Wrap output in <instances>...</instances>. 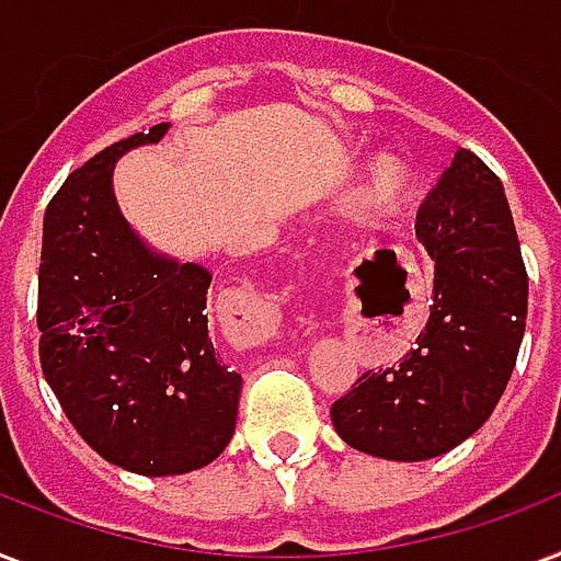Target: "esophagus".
I'll return each instance as SVG.
<instances>
[{
  "mask_svg": "<svg viewBox=\"0 0 561 561\" xmlns=\"http://www.w3.org/2000/svg\"><path fill=\"white\" fill-rule=\"evenodd\" d=\"M221 328L240 345H263V342L275 340L277 328H280V310L275 301L263 293L242 295L240 301L221 310Z\"/></svg>",
  "mask_w": 561,
  "mask_h": 561,
  "instance_id": "34e87169",
  "label": "esophagus"
}]
</instances>
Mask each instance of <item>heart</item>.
<instances>
[{
  "label": "heart",
  "mask_w": 561,
  "mask_h": 561,
  "mask_svg": "<svg viewBox=\"0 0 561 561\" xmlns=\"http://www.w3.org/2000/svg\"><path fill=\"white\" fill-rule=\"evenodd\" d=\"M407 181H410V172L401 160L380 158L375 163V172H371V193L377 198H394V195L403 193Z\"/></svg>",
  "instance_id": "heart-1"
}]
</instances>
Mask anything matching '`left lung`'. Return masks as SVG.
I'll return each mask as SVG.
<instances>
[{
  "label": "left lung",
  "instance_id": "8db88e82",
  "mask_svg": "<svg viewBox=\"0 0 561 561\" xmlns=\"http://www.w3.org/2000/svg\"><path fill=\"white\" fill-rule=\"evenodd\" d=\"M433 304L415 348L330 407L363 454L421 462L466 442L501 401L527 324V266L501 178L459 149L415 216Z\"/></svg>",
  "mask_w": 561,
  "mask_h": 561
}]
</instances>
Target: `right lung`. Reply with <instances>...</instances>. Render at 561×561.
Instances as JSON below:
<instances>
[{"mask_svg":"<svg viewBox=\"0 0 561 561\" xmlns=\"http://www.w3.org/2000/svg\"><path fill=\"white\" fill-rule=\"evenodd\" d=\"M163 134H131L60 184L37 275L43 377L99 457L146 477L219 457L242 386L207 336L210 272L151 254L116 207L114 160Z\"/></svg>","mask_w":561,"mask_h":561,"instance_id":"add662e5","label":"right lung"}]
</instances>
